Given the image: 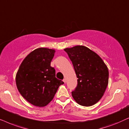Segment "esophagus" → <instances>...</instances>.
Returning <instances> with one entry per match:
<instances>
[{
  "label": "esophagus",
  "instance_id": "1",
  "mask_svg": "<svg viewBox=\"0 0 129 129\" xmlns=\"http://www.w3.org/2000/svg\"><path fill=\"white\" fill-rule=\"evenodd\" d=\"M63 82H64V83H66V82H67V80L66 78H64L63 80Z\"/></svg>",
  "mask_w": 129,
  "mask_h": 129
}]
</instances>
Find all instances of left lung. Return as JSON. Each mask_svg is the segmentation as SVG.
<instances>
[{"label": "left lung", "instance_id": "left-lung-1", "mask_svg": "<svg viewBox=\"0 0 129 129\" xmlns=\"http://www.w3.org/2000/svg\"><path fill=\"white\" fill-rule=\"evenodd\" d=\"M64 51L73 63L78 84L72 93L81 106L89 107L103 96L109 83V70L97 53L83 45L67 48Z\"/></svg>", "mask_w": 129, "mask_h": 129}]
</instances>
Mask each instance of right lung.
Instances as JSON below:
<instances>
[{
	"instance_id": "1",
	"label": "right lung",
	"mask_w": 129,
	"mask_h": 129,
	"mask_svg": "<svg viewBox=\"0 0 129 129\" xmlns=\"http://www.w3.org/2000/svg\"><path fill=\"white\" fill-rule=\"evenodd\" d=\"M55 50L39 48L22 62L16 75L18 90L26 100L39 107L48 105L63 82L55 77L51 62Z\"/></svg>"
}]
</instances>
